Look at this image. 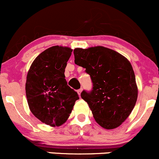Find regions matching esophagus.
<instances>
[{"label": "esophagus", "mask_w": 159, "mask_h": 159, "mask_svg": "<svg viewBox=\"0 0 159 159\" xmlns=\"http://www.w3.org/2000/svg\"><path fill=\"white\" fill-rule=\"evenodd\" d=\"M82 91H83V89H80L79 90H77V93H78V94H79L80 96V94H81V93H82Z\"/></svg>", "instance_id": "1"}]
</instances>
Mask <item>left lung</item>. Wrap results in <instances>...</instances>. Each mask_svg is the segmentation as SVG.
Listing matches in <instances>:
<instances>
[{"instance_id": "left-lung-1", "label": "left lung", "mask_w": 159, "mask_h": 159, "mask_svg": "<svg viewBox=\"0 0 159 159\" xmlns=\"http://www.w3.org/2000/svg\"><path fill=\"white\" fill-rule=\"evenodd\" d=\"M76 65L85 68L93 88L83 91L97 123L106 129H114L129 116L136 104L137 89L131 63L117 52L103 46L74 50Z\"/></svg>"}]
</instances>
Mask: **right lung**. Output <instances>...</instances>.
Returning <instances> with one entry per match:
<instances>
[{
	"label": "right lung",
	"instance_id": "right-lung-1",
	"mask_svg": "<svg viewBox=\"0 0 159 159\" xmlns=\"http://www.w3.org/2000/svg\"><path fill=\"white\" fill-rule=\"evenodd\" d=\"M73 49L54 46L41 52L32 62L25 83L27 101L31 112L52 127L68 119L77 92L67 85L65 71Z\"/></svg>",
	"mask_w": 159,
	"mask_h": 159
}]
</instances>
